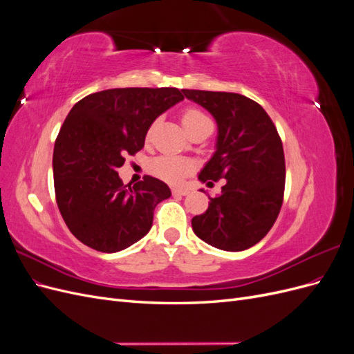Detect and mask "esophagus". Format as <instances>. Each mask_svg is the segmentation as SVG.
Segmentation results:
<instances>
[{"mask_svg": "<svg viewBox=\"0 0 354 354\" xmlns=\"http://www.w3.org/2000/svg\"><path fill=\"white\" fill-rule=\"evenodd\" d=\"M187 194H189V189H186V187H174V189H173V195L186 196Z\"/></svg>", "mask_w": 354, "mask_h": 354, "instance_id": "1", "label": "esophagus"}]
</instances>
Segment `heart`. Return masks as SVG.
I'll return each instance as SVG.
<instances>
[{"instance_id": "b5f03b06", "label": "heart", "mask_w": 354, "mask_h": 354, "mask_svg": "<svg viewBox=\"0 0 354 354\" xmlns=\"http://www.w3.org/2000/svg\"><path fill=\"white\" fill-rule=\"evenodd\" d=\"M181 122H183V127L186 128V131L190 134L192 131H195L196 128L205 125L209 121V118L202 113L198 109H187L181 115ZM151 136V130L147 133V137ZM192 168V164L189 162L187 159L178 158V156H171V155H162L158 156L152 160L151 164V169L152 173L162 178L168 183H178L185 178V176L189 173Z\"/></svg>"}]
</instances>
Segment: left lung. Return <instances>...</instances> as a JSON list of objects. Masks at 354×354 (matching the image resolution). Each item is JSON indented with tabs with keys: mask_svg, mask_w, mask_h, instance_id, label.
<instances>
[{
	"mask_svg": "<svg viewBox=\"0 0 354 354\" xmlns=\"http://www.w3.org/2000/svg\"><path fill=\"white\" fill-rule=\"evenodd\" d=\"M217 122L216 152L201 169L202 183L226 178L208 209L192 218L195 234L223 251L260 242L274 224L285 189L282 140L261 106L238 93L181 90Z\"/></svg>",
	"mask_w": 354,
	"mask_h": 354,
	"instance_id": "8db88e82",
	"label": "left lung"
}]
</instances>
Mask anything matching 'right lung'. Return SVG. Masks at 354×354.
<instances>
[{
    "mask_svg": "<svg viewBox=\"0 0 354 354\" xmlns=\"http://www.w3.org/2000/svg\"><path fill=\"white\" fill-rule=\"evenodd\" d=\"M177 88H112L80 100L55 143L53 174L57 207L71 233L100 252H118L152 227L153 211L169 187L145 176L124 186L116 169L142 151L159 115L183 100Z\"/></svg>",
    "mask_w": 354,
    "mask_h": 354,
    "instance_id": "add662e5",
    "label": "right lung"
}]
</instances>
